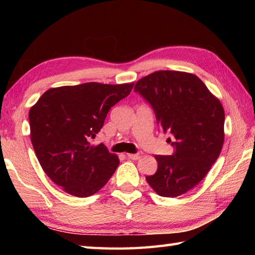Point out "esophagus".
<instances>
[{"mask_svg": "<svg viewBox=\"0 0 255 255\" xmlns=\"http://www.w3.org/2000/svg\"><path fill=\"white\" fill-rule=\"evenodd\" d=\"M141 155H142V152L141 151H139V152H137V153H127V158L128 159H131V160H138V159H140L141 158Z\"/></svg>", "mask_w": 255, "mask_h": 255, "instance_id": "esophagus-1", "label": "esophagus"}]
</instances>
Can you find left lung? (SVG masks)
<instances>
[{
	"instance_id": "obj_1",
	"label": "left lung",
	"mask_w": 255,
	"mask_h": 255,
	"mask_svg": "<svg viewBox=\"0 0 255 255\" xmlns=\"http://www.w3.org/2000/svg\"><path fill=\"white\" fill-rule=\"evenodd\" d=\"M133 90L152 107L174 148L171 155H155L158 170L145 180L160 196H180L218 159L225 139L223 105L202 80L186 72L156 71L140 79Z\"/></svg>"
}]
</instances>
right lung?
I'll return each mask as SVG.
<instances>
[{"mask_svg":"<svg viewBox=\"0 0 255 255\" xmlns=\"http://www.w3.org/2000/svg\"><path fill=\"white\" fill-rule=\"evenodd\" d=\"M133 84L89 82L50 89L29 111L30 138L46 174L64 192L89 197L99 192L119 164L117 155L92 141L107 113Z\"/></svg>","mask_w":255,"mask_h":255,"instance_id":"1","label":"right lung"}]
</instances>
